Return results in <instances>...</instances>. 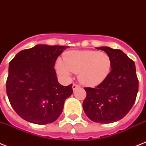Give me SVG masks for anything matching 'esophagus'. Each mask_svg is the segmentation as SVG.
Returning <instances> with one entry per match:
<instances>
[{"label": "esophagus", "mask_w": 146, "mask_h": 146, "mask_svg": "<svg viewBox=\"0 0 146 146\" xmlns=\"http://www.w3.org/2000/svg\"><path fill=\"white\" fill-rule=\"evenodd\" d=\"M73 90H75V89H77V88H80V86H79V85H77V84H76V83H73Z\"/></svg>", "instance_id": "34e87169"}]
</instances>
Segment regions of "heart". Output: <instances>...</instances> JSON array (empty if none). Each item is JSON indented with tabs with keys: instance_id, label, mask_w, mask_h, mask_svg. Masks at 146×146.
<instances>
[{
	"instance_id": "1",
	"label": "heart",
	"mask_w": 146,
	"mask_h": 146,
	"mask_svg": "<svg viewBox=\"0 0 146 146\" xmlns=\"http://www.w3.org/2000/svg\"><path fill=\"white\" fill-rule=\"evenodd\" d=\"M65 62L58 60L57 70L62 75L79 73V80L88 86L102 83L110 73L111 57L104 52L96 50H75L66 53Z\"/></svg>"
}]
</instances>
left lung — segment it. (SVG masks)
I'll use <instances>...</instances> for the list:
<instances>
[{
  "label": "left lung",
  "mask_w": 146,
  "mask_h": 146,
  "mask_svg": "<svg viewBox=\"0 0 146 146\" xmlns=\"http://www.w3.org/2000/svg\"><path fill=\"white\" fill-rule=\"evenodd\" d=\"M111 57V70L96 88L86 87L82 107L87 117L100 123H111L127 115L135 103L139 89L135 63L119 49L100 47Z\"/></svg>",
  "instance_id": "8db88e82"
}]
</instances>
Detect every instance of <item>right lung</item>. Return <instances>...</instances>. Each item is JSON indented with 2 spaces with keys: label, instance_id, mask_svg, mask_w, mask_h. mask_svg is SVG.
Listing matches in <instances>:
<instances>
[{
  "label": "right lung",
  "instance_id": "add662e5",
  "mask_svg": "<svg viewBox=\"0 0 146 146\" xmlns=\"http://www.w3.org/2000/svg\"><path fill=\"white\" fill-rule=\"evenodd\" d=\"M67 46L38 44L19 51L9 64L7 95L14 111L23 120L47 124L57 120L73 84L58 82L54 64Z\"/></svg>",
  "mask_w": 146,
  "mask_h": 146
}]
</instances>
